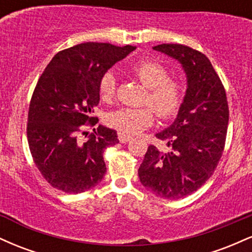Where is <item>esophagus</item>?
Returning <instances> with one entry per match:
<instances>
[{
    "instance_id": "obj_1",
    "label": "esophagus",
    "mask_w": 252,
    "mask_h": 252,
    "mask_svg": "<svg viewBox=\"0 0 252 252\" xmlns=\"http://www.w3.org/2000/svg\"><path fill=\"white\" fill-rule=\"evenodd\" d=\"M118 140H120L121 143H126L131 140V136L123 134V132H120V134H118Z\"/></svg>"
}]
</instances>
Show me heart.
I'll use <instances>...</instances> for the list:
<instances>
[{
	"label": "heart",
	"instance_id": "b5f03b06",
	"mask_svg": "<svg viewBox=\"0 0 252 252\" xmlns=\"http://www.w3.org/2000/svg\"><path fill=\"white\" fill-rule=\"evenodd\" d=\"M130 72L144 88L148 89L146 103L152 106L158 117L167 120L175 116L181 108L185 96L182 82L169 78V72L162 63L155 60H140L130 67ZM117 80L111 71L100 77L99 96L103 100H111L116 94ZM108 122L118 131L135 135L154 123V114L148 108H121L109 115Z\"/></svg>",
	"mask_w": 252,
	"mask_h": 252
}]
</instances>
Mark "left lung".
Segmentation results:
<instances>
[{"label": "left lung", "instance_id": "8db88e82", "mask_svg": "<svg viewBox=\"0 0 252 252\" xmlns=\"http://www.w3.org/2000/svg\"><path fill=\"white\" fill-rule=\"evenodd\" d=\"M153 50L178 60L187 79L175 121L156 134L168 148L149 146L138 168L147 189L172 200L192 194L215 172L225 146L228 106L224 86L205 54L179 43Z\"/></svg>", "mask_w": 252, "mask_h": 252}]
</instances>
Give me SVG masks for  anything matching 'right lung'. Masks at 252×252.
Masks as SVG:
<instances>
[{"label":"right lung","mask_w":252,"mask_h":252,"mask_svg":"<svg viewBox=\"0 0 252 252\" xmlns=\"http://www.w3.org/2000/svg\"><path fill=\"white\" fill-rule=\"evenodd\" d=\"M135 46L84 42L57 53L32 96L27 137L37 169L48 184L65 193H83L102 181L103 153L120 142L117 131L98 126L86 141L84 124L99 103L100 77L135 51Z\"/></svg>","instance_id":"1"}]
</instances>
